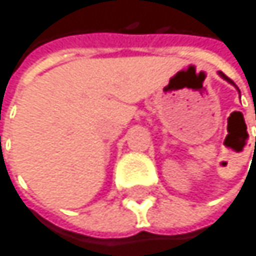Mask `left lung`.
<instances>
[{
	"mask_svg": "<svg viewBox=\"0 0 256 256\" xmlns=\"http://www.w3.org/2000/svg\"><path fill=\"white\" fill-rule=\"evenodd\" d=\"M218 75H220V76H221L222 80H226V81H228V82H230V84H234V86H235V82H234V81H232L230 78H228V76H226V75H224L222 72H218ZM235 87H236V86H235ZM236 89H238V87H236ZM238 92H240V90H238Z\"/></svg>",
	"mask_w": 256,
	"mask_h": 256,
	"instance_id": "obj_1",
	"label": "left lung"
}]
</instances>
